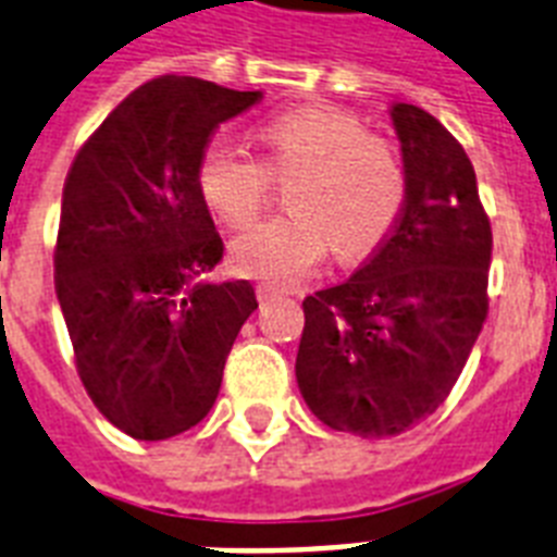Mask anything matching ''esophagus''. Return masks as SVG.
<instances>
[{"instance_id":"obj_1","label":"esophagus","mask_w":557,"mask_h":557,"mask_svg":"<svg viewBox=\"0 0 557 557\" xmlns=\"http://www.w3.org/2000/svg\"><path fill=\"white\" fill-rule=\"evenodd\" d=\"M280 294H286V288L277 286V283H257V297L260 300H271V297H280Z\"/></svg>"}]
</instances>
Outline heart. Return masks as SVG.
<instances>
[{
  "mask_svg": "<svg viewBox=\"0 0 557 557\" xmlns=\"http://www.w3.org/2000/svg\"><path fill=\"white\" fill-rule=\"evenodd\" d=\"M257 137L265 162L211 137L194 169L202 202L228 228H248L263 214L274 176H294L286 191L292 211L234 239V269L288 283L309 274L329 246L341 260H360L392 234L406 202L404 160L355 114L334 106L292 108L260 122Z\"/></svg>",
  "mask_w": 557,
  "mask_h": 557,
  "instance_id": "b5f03b06",
  "label": "heart"
}]
</instances>
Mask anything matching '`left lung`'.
I'll return each instance as SVG.
<instances>
[{
    "label": "left lung",
    "instance_id": "8db88e82",
    "mask_svg": "<svg viewBox=\"0 0 557 557\" xmlns=\"http://www.w3.org/2000/svg\"><path fill=\"white\" fill-rule=\"evenodd\" d=\"M406 202L346 283L302 300L297 386L337 432L392 437L449 397L490 311L492 225L467 151L409 102L392 106Z\"/></svg>",
    "mask_w": 557,
    "mask_h": 557
}]
</instances>
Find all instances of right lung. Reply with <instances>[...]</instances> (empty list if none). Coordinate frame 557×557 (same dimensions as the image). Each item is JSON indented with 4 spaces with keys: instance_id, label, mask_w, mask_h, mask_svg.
<instances>
[{
    "instance_id": "right-lung-1",
    "label": "right lung",
    "mask_w": 557,
    "mask_h": 557,
    "mask_svg": "<svg viewBox=\"0 0 557 557\" xmlns=\"http://www.w3.org/2000/svg\"><path fill=\"white\" fill-rule=\"evenodd\" d=\"M260 99L157 76L106 116L65 176L53 280L76 372L94 406L137 441H165L206 418L257 309L248 280H206L223 239L194 169L220 122Z\"/></svg>"
}]
</instances>
